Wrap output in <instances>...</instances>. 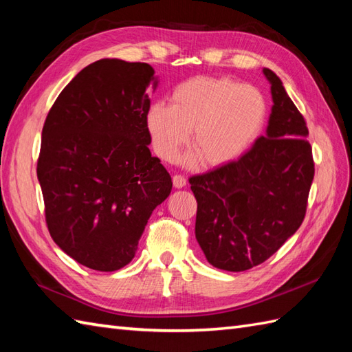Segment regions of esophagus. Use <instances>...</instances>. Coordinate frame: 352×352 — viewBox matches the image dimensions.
<instances>
[{"mask_svg":"<svg viewBox=\"0 0 352 352\" xmlns=\"http://www.w3.org/2000/svg\"><path fill=\"white\" fill-rule=\"evenodd\" d=\"M172 183H174L177 189H183L186 186V178L183 175H174L172 177Z\"/></svg>","mask_w":352,"mask_h":352,"instance_id":"esophagus-1","label":"esophagus"}]
</instances>
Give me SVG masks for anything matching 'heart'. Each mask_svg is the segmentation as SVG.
Returning <instances> with one entry per match:
<instances>
[{"label": "heart", "instance_id": "obj_1", "mask_svg": "<svg viewBox=\"0 0 352 352\" xmlns=\"http://www.w3.org/2000/svg\"><path fill=\"white\" fill-rule=\"evenodd\" d=\"M172 106L154 102L145 116L154 151L163 160H174L189 142L188 164L201 159L204 166H222L237 160L261 130L267 118L263 94L251 85L231 78L197 77L178 85Z\"/></svg>", "mask_w": 352, "mask_h": 352}]
</instances>
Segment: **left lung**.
<instances>
[{
    "instance_id": "8db88e82",
    "label": "left lung",
    "mask_w": 352,
    "mask_h": 352,
    "mask_svg": "<svg viewBox=\"0 0 352 352\" xmlns=\"http://www.w3.org/2000/svg\"><path fill=\"white\" fill-rule=\"evenodd\" d=\"M274 106L266 134L241 159L192 177L195 237L207 261L241 272L272 256L304 221L315 163L302 115L263 68Z\"/></svg>"
}]
</instances>
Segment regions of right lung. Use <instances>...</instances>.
I'll return each mask as SVG.
<instances>
[{"instance_id": "right-lung-1", "label": "right lung", "mask_w": 352, "mask_h": 352, "mask_svg": "<svg viewBox=\"0 0 352 352\" xmlns=\"http://www.w3.org/2000/svg\"><path fill=\"white\" fill-rule=\"evenodd\" d=\"M148 63L101 58L57 96L37 160L52 241L80 265L111 272L129 265L149 216L169 197V172L148 145Z\"/></svg>"}]
</instances>
